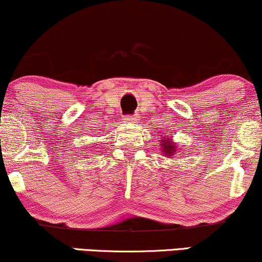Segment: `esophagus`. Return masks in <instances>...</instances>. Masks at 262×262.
<instances>
[{"label":"esophagus","mask_w":262,"mask_h":262,"mask_svg":"<svg viewBox=\"0 0 262 262\" xmlns=\"http://www.w3.org/2000/svg\"><path fill=\"white\" fill-rule=\"evenodd\" d=\"M125 121L129 122V123H133V122L137 121V118H135V117H132V116H129V117H127V119H125Z\"/></svg>","instance_id":"esophagus-1"}]
</instances>
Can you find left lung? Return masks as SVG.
Here are the masks:
<instances>
[{
  "instance_id": "left-lung-1",
  "label": "left lung",
  "mask_w": 262,
  "mask_h": 262,
  "mask_svg": "<svg viewBox=\"0 0 262 262\" xmlns=\"http://www.w3.org/2000/svg\"><path fill=\"white\" fill-rule=\"evenodd\" d=\"M160 143H161V152L166 157L171 159L176 154V151H177V143H174V140L167 137H163V139L160 140Z\"/></svg>"
}]
</instances>
